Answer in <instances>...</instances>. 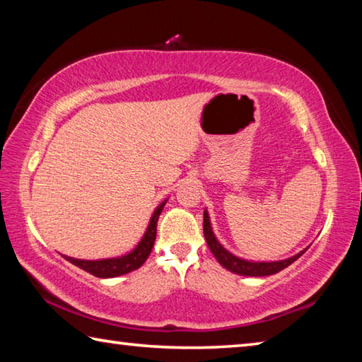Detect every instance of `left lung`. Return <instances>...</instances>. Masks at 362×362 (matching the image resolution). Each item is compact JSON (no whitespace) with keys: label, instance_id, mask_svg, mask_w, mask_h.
I'll list each match as a JSON object with an SVG mask.
<instances>
[{"label":"left lung","instance_id":"obj_1","mask_svg":"<svg viewBox=\"0 0 362 362\" xmlns=\"http://www.w3.org/2000/svg\"><path fill=\"white\" fill-rule=\"evenodd\" d=\"M203 228H204V238H206L207 246H209L211 252L214 254V257H216L220 265L226 269H230L233 273L243 274V276H269V274H274L281 272V269L289 267L291 263L296 262L298 257L305 252V250H302V252L291 257V259L281 260V262H247V260L238 259L236 255L230 254L228 250H226L222 244L216 240V236H214L212 228H211L209 216H207L206 211H204Z\"/></svg>","mask_w":362,"mask_h":362}]
</instances>
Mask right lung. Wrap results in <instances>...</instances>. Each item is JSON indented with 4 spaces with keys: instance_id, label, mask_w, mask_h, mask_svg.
<instances>
[{
    "instance_id": "add662e5",
    "label": "right lung",
    "mask_w": 362,
    "mask_h": 362,
    "mask_svg": "<svg viewBox=\"0 0 362 362\" xmlns=\"http://www.w3.org/2000/svg\"><path fill=\"white\" fill-rule=\"evenodd\" d=\"M164 204H166V201L156 207V211L153 212L150 225L145 231L142 241H140L137 244V247L127 255L118 257V259H105V260H78V259H73V257H66V255L64 257L70 263H73V265L79 267L90 274H94L97 278H115V276H121V274L134 272V269L142 267L145 260L148 259V255L153 249V244H155V240H156V225H158V218L163 212Z\"/></svg>"
}]
</instances>
